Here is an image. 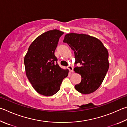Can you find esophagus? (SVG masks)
Wrapping results in <instances>:
<instances>
[{"label": "esophagus", "instance_id": "esophagus-1", "mask_svg": "<svg viewBox=\"0 0 127 127\" xmlns=\"http://www.w3.org/2000/svg\"><path fill=\"white\" fill-rule=\"evenodd\" d=\"M68 70H70V71L71 72H74V68H73V67H72L71 66H68Z\"/></svg>", "mask_w": 127, "mask_h": 127}]
</instances>
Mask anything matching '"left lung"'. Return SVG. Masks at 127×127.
<instances>
[{
    "label": "left lung",
    "instance_id": "obj_1",
    "mask_svg": "<svg viewBox=\"0 0 127 127\" xmlns=\"http://www.w3.org/2000/svg\"><path fill=\"white\" fill-rule=\"evenodd\" d=\"M64 42L74 51V70L81 76V83L75 86L77 92L89 94L96 91L103 83L109 69L108 51L96 38L85 34L71 33L65 35Z\"/></svg>",
    "mask_w": 127,
    "mask_h": 127
}]
</instances>
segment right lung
<instances>
[{"instance_id":"1","label":"right lung","mask_w":127,"mask_h":127,"mask_svg":"<svg viewBox=\"0 0 127 127\" xmlns=\"http://www.w3.org/2000/svg\"><path fill=\"white\" fill-rule=\"evenodd\" d=\"M64 32L48 31L37 37L24 57L26 74L33 88L39 94L52 96L59 92L68 70L61 68L55 55L60 37Z\"/></svg>"}]
</instances>
